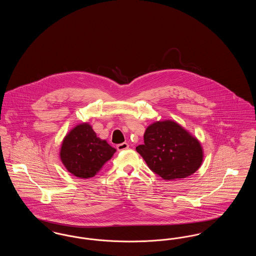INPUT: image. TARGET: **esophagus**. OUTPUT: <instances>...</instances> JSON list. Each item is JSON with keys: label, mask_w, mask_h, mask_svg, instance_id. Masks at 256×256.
I'll return each instance as SVG.
<instances>
[{"label": "esophagus", "mask_w": 256, "mask_h": 256, "mask_svg": "<svg viewBox=\"0 0 256 256\" xmlns=\"http://www.w3.org/2000/svg\"><path fill=\"white\" fill-rule=\"evenodd\" d=\"M128 148H130V145H128V143H126V142H124L122 144L117 145V150H118L119 152H121V150H128Z\"/></svg>", "instance_id": "1"}]
</instances>
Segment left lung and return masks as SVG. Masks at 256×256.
Segmentation results:
<instances>
[{"label":"left lung","mask_w":256,"mask_h":256,"mask_svg":"<svg viewBox=\"0 0 256 256\" xmlns=\"http://www.w3.org/2000/svg\"><path fill=\"white\" fill-rule=\"evenodd\" d=\"M136 150L150 170L165 180L193 174L204 160L198 139L172 120L150 124L144 134V144L136 146Z\"/></svg>","instance_id":"left-lung-1"}]
</instances>
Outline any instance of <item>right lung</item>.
<instances>
[{"mask_svg": "<svg viewBox=\"0 0 256 256\" xmlns=\"http://www.w3.org/2000/svg\"><path fill=\"white\" fill-rule=\"evenodd\" d=\"M116 148L98 138L88 122L76 124L62 140L60 158L66 170L80 178L97 174Z\"/></svg>", "mask_w": 256, "mask_h": 256, "instance_id": "obj_1", "label": "right lung"}]
</instances>
